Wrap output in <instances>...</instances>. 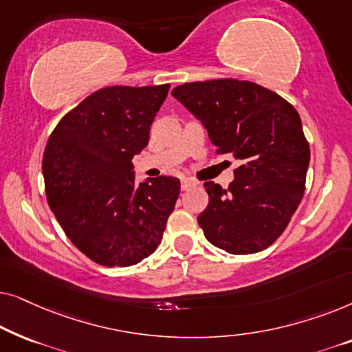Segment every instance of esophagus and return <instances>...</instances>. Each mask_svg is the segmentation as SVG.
Wrapping results in <instances>:
<instances>
[{
	"label": "esophagus",
	"mask_w": 352,
	"mask_h": 352,
	"mask_svg": "<svg viewBox=\"0 0 352 352\" xmlns=\"http://www.w3.org/2000/svg\"><path fill=\"white\" fill-rule=\"evenodd\" d=\"M195 186V181H192V179H181V189L182 190H189L190 187H194Z\"/></svg>",
	"instance_id": "1"
}]
</instances>
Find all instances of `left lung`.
Returning <instances> with one entry per match:
<instances>
[{
	"mask_svg": "<svg viewBox=\"0 0 352 352\" xmlns=\"http://www.w3.org/2000/svg\"><path fill=\"white\" fill-rule=\"evenodd\" d=\"M171 94L204 123L216 153L240 160L228 189L204 184L210 201L197 219L206 240L232 254L266 250L287 229L306 189L311 152L296 109L247 80L194 81Z\"/></svg>",
	"mask_w": 352,
	"mask_h": 352,
	"instance_id": "left-lung-1",
	"label": "left lung"
}]
</instances>
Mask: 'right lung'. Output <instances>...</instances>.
Returning a JSON list of instances; mask_svg holds the SVG:
<instances>
[{
    "mask_svg": "<svg viewBox=\"0 0 352 352\" xmlns=\"http://www.w3.org/2000/svg\"><path fill=\"white\" fill-rule=\"evenodd\" d=\"M170 85L107 86L67 112L43 153L46 199L70 242L107 267L141 263L162 242L181 182L158 176L136 184L133 157Z\"/></svg>",
    "mask_w": 352,
    "mask_h": 352,
    "instance_id": "1",
    "label": "right lung"
}]
</instances>
